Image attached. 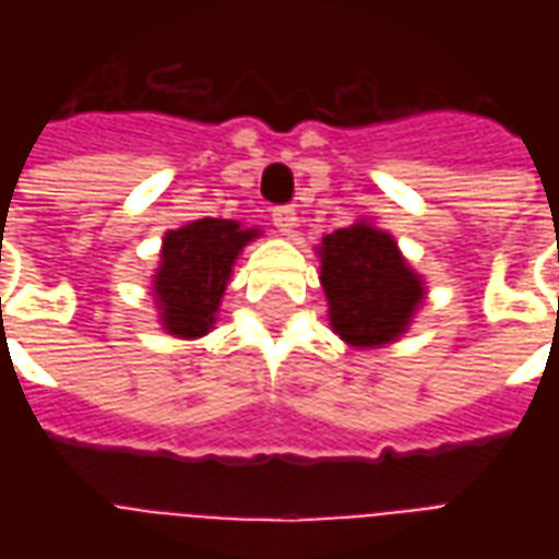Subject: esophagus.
Wrapping results in <instances>:
<instances>
[{
	"label": "esophagus",
	"instance_id": "34e87169",
	"mask_svg": "<svg viewBox=\"0 0 559 559\" xmlns=\"http://www.w3.org/2000/svg\"><path fill=\"white\" fill-rule=\"evenodd\" d=\"M272 224L278 227L281 236H293V233H296V227H299V218H296V209H293V206L272 209Z\"/></svg>",
	"mask_w": 559,
	"mask_h": 559
}]
</instances>
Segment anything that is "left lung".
I'll return each mask as SVG.
<instances>
[{"label":"left lung","mask_w":559,"mask_h":559,"mask_svg":"<svg viewBox=\"0 0 559 559\" xmlns=\"http://www.w3.org/2000/svg\"><path fill=\"white\" fill-rule=\"evenodd\" d=\"M317 254L329 323L341 341L371 350L407 332L425 299V284L386 230L356 221L323 236Z\"/></svg>","instance_id":"8db88e82"}]
</instances>
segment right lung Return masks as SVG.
<instances>
[{
	"label": "right lung",
	"instance_id": "obj_1",
	"mask_svg": "<svg viewBox=\"0 0 559 559\" xmlns=\"http://www.w3.org/2000/svg\"><path fill=\"white\" fill-rule=\"evenodd\" d=\"M257 236L254 227L224 218H200L164 233L160 266L152 275L160 326L176 338H203L218 317L236 257Z\"/></svg>",
	"mask_w": 559,
	"mask_h": 559
}]
</instances>
